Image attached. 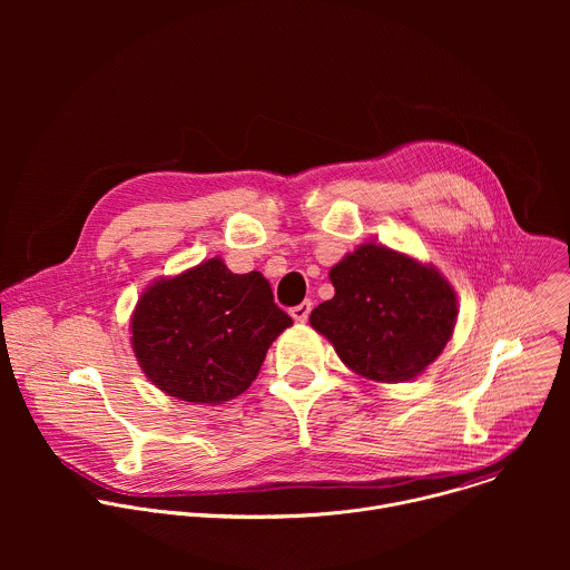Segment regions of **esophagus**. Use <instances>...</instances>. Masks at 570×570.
I'll return each mask as SVG.
<instances>
[{"mask_svg":"<svg viewBox=\"0 0 570 570\" xmlns=\"http://www.w3.org/2000/svg\"><path fill=\"white\" fill-rule=\"evenodd\" d=\"M311 308H313V304L306 299V302H302V304L293 306V308H291V315H293V320H295V322H306V320H308Z\"/></svg>","mask_w":570,"mask_h":570,"instance_id":"esophagus-1","label":"esophagus"}]
</instances>
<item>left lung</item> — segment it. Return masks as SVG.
<instances>
[{
	"instance_id": "left-lung-1",
	"label": "left lung",
	"mask_w": 570,
	"mask_h": 570,
	"mask_svg": "<svg viewBox=\"0 0 570 570\" xmlns=\"http://www.w3.org/2000/svg\"><path fill=\"white\" fill-rule=\"evenodd\" d=\"M330 279L336 295L311 311V327L356 374L409 381L446 347L458 299L433 266L367 243L336 264Z\"/></svg>"
}]
</instances>
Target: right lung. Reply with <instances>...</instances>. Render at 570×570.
Returning a JSON list of instances; mask_svg holds the SVG:
<instances>
[{
	"label": "right lung",
	"instance_id": "1",
	"mask_svg": "<svg viewBox=\"0 0 570 570\" xmlns=\"http://www.w3.org/2000/svg\"><path fill=\"white\" fill-rule=\"evenodd\" d=\"M293 320L262 273L234 275L209 259L146 288L132 313V350L169 396L220 403L246 392Z\"/></svg>",
	"mask_w": 570,
	"mask_h": 570
}]
</instances>
